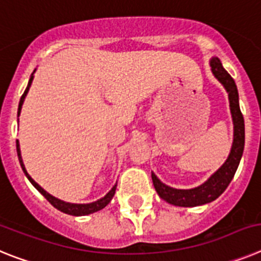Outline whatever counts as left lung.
I'll list each match as a JSON object with an SVG mask.
<instances>
[{
    "mask_svg": "<svg viewBox=\"0 0 261 261\" xmlns=\"http://www.w3.org/2000/svg\"><path fill=\"white\" fill-rule=\"evenodd\" d=\"M210 67H212V72L215 79L225 87L228 93L230 110L232 115V122H234V142H232L230 155L221 168L213 173L202 185L193 189H174V188L163 184L153 173L151 174L153 187L160 198L174 206L193 207V206L205 205L218 198L234 177L240 159L243 155L244 119L239 108V94H238L235 81L225 68L222 67V63L218 58H213L210 60Z\"/></svg>",
    "mask_w": 261,
    "mask_h": 261,
    "instance_id": "1",
    "label": "left lung"
}]
</instances>
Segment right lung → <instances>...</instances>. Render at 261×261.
Wrapping results in <instances>:
<instances>
[{"instance_id":"add662e5","label":"right lung","mask_w":261,"mask_h":261,"mask_svg":"<svg viewBox=\"0 0 261 261\" xmlns=\"http://www.w3.org/2000/svg\"><path fill=\"white\" fill-rule=\"evenodd\" d=\"M35 72V71H34ZM33 72V74H34ZM31 74L30 80H29V84H27V88L26 90H24V93L22 94L21 97V101H19V106H18V117H19V114H21V109H22V105H23V101H24V97L27 96V92H29V89H30L31 87V83H33V79L34 76ZM17 153H18V159H19V163H21V167L22 169H23L24 174H26V177L30 180L31 184L34 185V187L36 188V189L39 190L40 193L43 194V196L46 197L47 201H48L49 203H51L54 207H56L58 210H60V212L65 213V214H69V215H88V214H92V213H96L98 212V210L103 209L106 205H108L110 201H112L113 196H114L115 193V188H117V184L114 185V187L112 188V190L109 192L108 194H106L105 197H102L101 199H98V201H96V202H92V203H69V202H64V201H62V199L59 198H55L54 196H51L49 193H47L46 190L43 189L40 185H38L35 182V181L31 178V176L29 173H27L26 168H24V164H23V160H22V156H21V149H19V142L17 140Z\"/></svg>"}]
</instances>
